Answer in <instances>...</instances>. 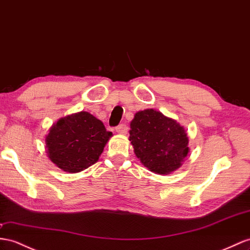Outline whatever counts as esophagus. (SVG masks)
<instances>
[{
    "label": "esophagus",
    "instance_id": "34e87169",
    "mask_svg": "<svg viewBox=\"0 0 250 250\" xmlns=\"http://www.w3.org/2000/svg\"><path fill=\"white\" fill-rule=\"evenodd\" d=\"M115 130H116V132L119 134H125L127 132V126L125 124H120L119 125L115 127Z\"/></svg>",
    "mask_w": 250,
    "mask_h": 250
}]
</instances>
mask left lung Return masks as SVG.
I'll return each mask as SVG.
<instances>
[{
	"label": "left lung",
	"instance_id": "left-lung-1",
	"mask_svg": "<svg viewBox=\"0 0 250 250\" xmlns=\"http://www.w3.org/2000/svg\"><path fill=\"white\" fill-rule=\"evenodd\" d=\"M130 142L145 167L158 174H169L182 166L189 152L184 126L161 112L148 108L134 115Z\"/></svg>",
	"mask_w": 250,
	"mask_h": 250
}]
</instances>
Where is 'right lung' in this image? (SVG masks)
Returning <instances> with one entry per match:
<instances>
[{
	"label": "right lung",
	"mask_w": 250,
	"mask_h": 250,
	"mask_svg": "<svg viewBox=\"0 0 250 250\" xmlns=\"http://www.w3.org/2000/svg\"><path fill=\"white\" fill-rule=\"evenodd\" d=\"M112 135L92 114L82 111L68 115L49 129L47 155L58 168L77 173L98 161Z\"/></svg>",
	"instance_id": "1"
}]
</instances>
